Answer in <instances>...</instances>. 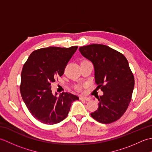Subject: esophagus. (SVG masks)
<instances>
[{
  "mask_svg": "<svg viewBox=\"0 0 152 152\" xmlns=\"http://www.w3.org/2000/svg\"><path fill=\"white\" fill-rule=\"evenodd\" d=\"M80 99L81 100H84V101H90V99L89 97H86V96H80Z\"/></svg>",
  "mask_w": 152,
  "mask_h": 152,
  "instance_id": "34e87169",
  "label": "esophagus"
}]
</instances>
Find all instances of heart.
<instances>
[{
	"label": "heart",
	"instance_id": "obj_1",
	"mask_svg": "<svg viewBox=\"0 0 152 152\" xmlns=\"http://www.w3.org/2000/svg\"><path fill=\"white\" fill-rule=\"evenodd\" d=\"M78 88H80V86H78Z\"/></svg>",
	"mask_w": 152,
	"mask_h": 152
}]
</instances>
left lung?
<instances>
[{"label":"left lung","mask_w":152,"mask_h":152,"mask_svg":"<svg viewBox=\"0 0 152 152\" xmlns=\"http://www.w3.org/2000/svg\"><path fill=\"white\" fill-rule=\"evenodd\" d=\"M93 63L95 82L103 92L97 96L99 107L91 117L102 124H110L124 115L131 101L134 79L128 61L121 53L108 46L91 44L79 48Z\"/></svg>","instance_id":"1"}]
</instances>
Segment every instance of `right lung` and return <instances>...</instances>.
Masks as SVG:
<instances>
[{"label":"right lung","mask_w":152,"mask_h":152,"mask_svg":"<svg viewBox=\"0 0 152 152\" xmlns=\"http://www.w3.org/2000/svg\"><path fill=\"white\" fill-rule=\"evenodd\" d=\"M78 49L49 47L32 52L23 67L20 92L25 105L34 118L45 124L53 125L69 114L73 101L79 98L70 93L53 95L51 83L64 70Z\"/></svg>","instance_id":"1"}]
</instances>
